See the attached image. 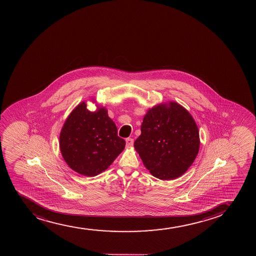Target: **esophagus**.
<instances>
[{
  "label": "esophagus",
  "instance_id": "34e87169",
  "mask_svg": "<svg viewBox=\"0 0 256 256\" xmlns=\"http://www.w3.org/2000/svg\"><path fill=\"white\" fill-rule=\"evenodd\" d=\"M126 146L128 147H132L133 146V144H134V140L132 138H126Z\"/></svg>",
  "mask_w": 256,
  "mask_h": 256
}]
</instances>
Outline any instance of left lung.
<instances>
[{"instance_id": "8db88e82", "label": "left lung", "mask_w": 256, "mask_h": 256, "mask_svg": "<svg viewBox=\"0 0 256 256\" xmlns=\"http://www.w3.org/2000/svg\"><path fill=\"white\" fill-rule=\"evenodd\" d=\"M134 142L145 168L162 180H175L188 170L200 148L199 130L178 103L159 104L148 111Z\"/></svg>"}]
</instances>
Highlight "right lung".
I'll use <instances>...</instances> for the list:
<instances>
[{
  "label": "right lung",
  "mask_w": 256,
  "mask_h": 256,
  "mask_svg": "<svg viewBox=\"0 0 256 256\" xmlns=\"http://www.w3.org/2000/svg\"><path fill=\"white\" fill-rule=\"evenodd\" d=\"M126 141L105 108L90 112L84 102L72 110L62 127L60 148L70 169L87 176L108 168L123 151Z\"/></svg>",
  "instance_id": "obj_1"
}]
</instances>
